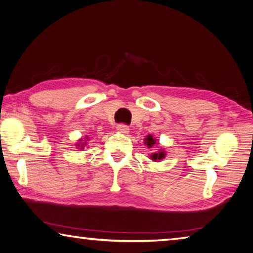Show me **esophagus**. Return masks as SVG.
<instances>
[{
  "instance_id": "esophagus-1",
  "label": "esophagus",
  "mask_w": 253,
  "mask_h": 253,
  "mask_svg": "<svg viewBox=\"0 0 253 253\" xmlns=\"http://www.w3.org/2000/svg\"><path fill=\"white\" fill-rule=\"evenodd\" d=\"M117 130L122 132V133H128L129 132V127H128L127 125H125V124H118L117 125Z\"/></svg>"
}]
</instances>
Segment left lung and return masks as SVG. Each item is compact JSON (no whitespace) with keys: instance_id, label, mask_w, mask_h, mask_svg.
Listing matches in <instances>:
<instances>
[{"instance_id":"1","label":"left lung","mask_w":253,"mask_h":253,"mask_svg":"<svg viewBox=\"0 0 253 253\" xmlns=\"http://www.w3.org/2000/svg\"><path fill=\"white\" fill-rule=\"evenodd\" d=\"M156 141H157V140H156L155 138H153L151 135H148L147 138L145 139V143H146L148 148H151L152 146H155ZM165 157H166V152L163 151V149H160L159 151L151 153V155H150V159L153 160V161H160V160H162V159H165Z\"/></svg>"}]
</instances>
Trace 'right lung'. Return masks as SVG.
I'll list each match as a JSON object with an SVG mask.
<instances>
[{"label": "right lung", "mask_w": 253, "mask_h": 253, "mask_svg": "<svg viewBox=\"0 0 253 253\" xmlns=\"http://www.w3.org/2000/svg\"><path fill=\"white\" fill-rule=\"evenodd\" d=\"M80 141H82V139H81ZM84 145H86V143H79V145H78V147H81V149H83V147H84Z\"/></svg>", "instance_id": "obj_1"}]
</instances>
